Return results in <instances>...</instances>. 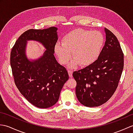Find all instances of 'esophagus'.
I'll return each instance as SVG.
<instances>
[{
	"label": "esophagus",
	"mask_w": 133,
	"mask_h": 133,
	"mask_svg": "<svg viewBox=\"0 0 133 133\" xmlns=\"http://www.w3.org/2000/svg\"><path fill=\"white\" fill-rule=\"evenodd\" d=\"M68 72H69V75L70 77H72V71H71V70H68Z\"/></svg>",
	"instance_id": "esophagus-1"
}]
</instances>
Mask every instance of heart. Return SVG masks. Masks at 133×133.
Returning a JSON list of instances; mask_svg holds the SVG:
<instances>
[{
	"label": "heart",
	"instance_id": "b5f03b06",
	"mask_svg": "<svg viewBox=\"0 0 133 133\" xmlns=\"http://www.w3.org/2000/svg\"><path fill=\"white\" fill-rule=\"evenodd\" d=\"M104 44V37L101 32L78 29L67 34L63 38V43L56 42L54 51L62 64L68 63L72 54L74 59L70 67H74L78 64L86 67L98 60Z\"/></svg>",
	"mask_w": 133,
	"mask_h": 133
}]
</instances>
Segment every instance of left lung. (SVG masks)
Returning a JSON list of instances; mask_svg holds the SVG:
<instances>
[{
    "label": "left lung",
    "instance_id": "1",
    "mask_svg": "<svg viewBox=\"0 0 133 133\" xmlns=\"http://www.w3.org/2000/svg\"><path fill=\"white\" fill-rule=\"evenodd\" d=\"M106 42L95 63L73 72L76 96L83 105L92 107L106 103L116 90L123 69V54L116 36L104 28Z\"/></svg>",
    "mask_w": 133,
    "mask_h": 133
}]
</instances>
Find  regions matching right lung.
Listing matches in <instances>:
<instances>
[{"label":"right lung","mask_w":133,"mask_h":133,"mask_svg":"<svg viewBox=\"0 0 133 133\" xmlns=\"http://www.w3.org/2000/svg\"><path fill=\"white\" fill-rule=\"evenodd\" d=\"M58 28L30 29L19 36L11 52L10 64L17 88L30 103L45 109L57 102L64 84L69 79L66 68L54 56V45L58 39ZM37 41L46 50L36 59L28 58L27 42Z\"/></svg>","instance_id":"add662e5"}]
</instances>
